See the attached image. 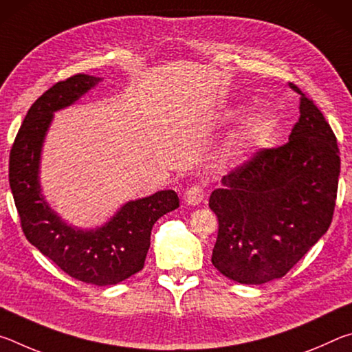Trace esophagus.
<instances>
[{
    "label": "esophagus",
    "mask_w": 352,
    "mask_h": 352,
    "mask_svg": "<svg viewBox=\"0 0 352 352\" xmlns=\"http://www.w3.org/2000/svg\"><path fill=\"white\" fill-rule=\"evenodd\" d=\"M204 197H205L204 188L199 186V184H194V186H190L186 192H184L183 200L188 206H197L204 201Z\"/></svg>",
    "instance_id": "1"
}]
</instances>
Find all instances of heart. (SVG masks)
Masks as SVG:
<instances>
[{
    "label": "heart",
    "instance_id": "b5f03b06",
    "mask_svg": "<svg viewBox=\"0 0 352 352\" xmlns=\"http://www.w3.org/2000/svg\"><path fill=\"white\" fill-rule=\"evenodd\" d=\"M237 111H230V118H234ZM276 118L269 110H253L243 119L237 132L220 151V158L226 163H239L247 158L254 148L269 141L276 130Z\"/></svg>",
    "mask_w": 352,
    "mask_h": 352
}]
</instances>
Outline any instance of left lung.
I'll list each match as a JSON object with an SVG mask.
<instances>
[{"mask_svg": "<svg viewBox=\"0 0 352 352\" xmlns=\"http://www.w3.org/2000/svg\"><path fill=\"white\" fill-rule=\"evenodd\" d=\"M300 93L289 142L256 153L210 195L219 219L212 265L241 284L283 278L329 228L340 152L317 105Z\"/></svg>", "mask_w": 352, "mask_h": 352, "instance_id": "1", "label": "left lung"}]
</instances>
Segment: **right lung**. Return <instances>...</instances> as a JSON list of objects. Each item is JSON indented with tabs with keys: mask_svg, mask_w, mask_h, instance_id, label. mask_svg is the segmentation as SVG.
<instances>
[{
	"mask_svg": "<svg viewBox=\"0 0 352 352\" xmlns=\"http://www.w3.org/2000/svg\"><path fill=\"white\" fill-rule=\"evenodd\" d=\"M104 77L77 74L56 83L35 100L10 151L9 183L26 239L79 281L113 285L144 267L157 220L180 206L175 190L129 200L105 223L80 228L51 208L40 182L41 152L54 113L74 105Z\"/></svg>",
	"mask_w": 352,
	"mask_h": 352,
	"instance_id": "add662e5",
	"label": "right lung"
}]
</instances>
